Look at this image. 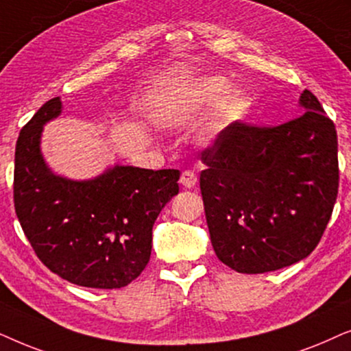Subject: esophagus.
Wrapping results in <instances>:
<instances>
[{"label":"esophagus","mask_w":351,"mask_h":351,"mask_svg":"<svg viewBox=\"0 0 351 351\" xmlns=\"http://www.w3.org/2000/svg\"><path fill=\"white\" fill-rule=\"evenodd\" d=\"M180 183L184 186V188H194L195 184H197V176L194 175V171L191 170H184L183 173H181V178H180Z\"/></svg>","instance_id":"obj_1"}]
</instances>
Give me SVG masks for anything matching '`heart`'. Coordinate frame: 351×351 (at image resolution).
Returning <instances> with one entry per match:
<instances>
[{
	"instance_id": "1",
	"label": "heart",
	"mask_w": 351,
	"mask_h": 351,
	"mask_svg": "<svg viewBox=\"0 0 351 351\" xmlns=\"http://www.w3.org/2000/svg\"><path fill=\"white\" fill-rule=\"evenodd\" d=\"M226 88V80L221 77H202L181 88L170 102H167L165 115H191L207 107L219 93ZM249 95L241 88H230L218 97L213 106L212 125L215 128H226L244 117L249 109Z\"/></svg>"
}]
</instances>
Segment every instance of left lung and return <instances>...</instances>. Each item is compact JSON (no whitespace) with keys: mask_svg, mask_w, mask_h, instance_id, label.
<instances>
[{"mask_svg":"<svg viewBox=\"0 0 351 351\" xmlns=\"http://www.w3.org/2000/svg\"><path fill=\"white\" fill-rule=\"evenodd\" d=\"M298 104L303 114L278 127L231 123L200 157L210 241L237 273H268L306 258L332 215L337 132L311 91Z\"/></svg>","mask_w":351,"mask_h":351,"instance_id":"8db88e82","label":"left lung"}]
</instances>
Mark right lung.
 I'll list each match as a JSON object with an SVG mask.
<instances>
[{"mask_svg": "<svg viewBox=\"0 0 351 351\" xmlns=\"http://www.w3.org/2000/svg\"><path fill=\"white\" fill-rule=\"evenodd\" d=\"M60 97L40 107L16 144L14 207L45 266L82 287L120 289L151 258L154 223L178 194L180 170L114 165L91 180L56 175L41 152Z\"/></svg>", "mask_w": 351, "mask_h": 351, "instance_id": "right-lung-1", "label": "right lung"}]
</instances>
